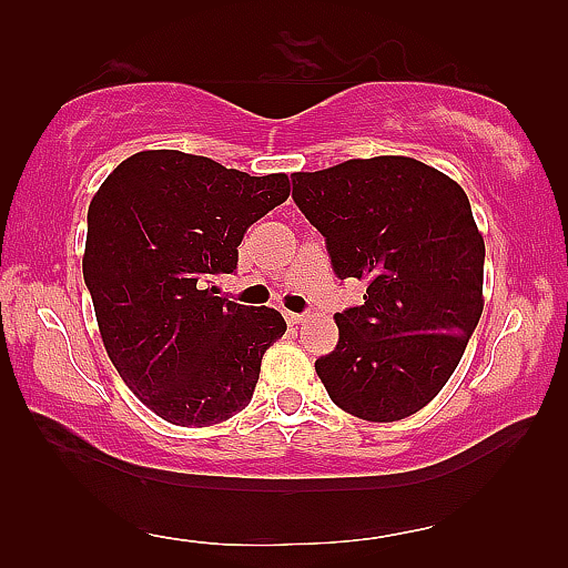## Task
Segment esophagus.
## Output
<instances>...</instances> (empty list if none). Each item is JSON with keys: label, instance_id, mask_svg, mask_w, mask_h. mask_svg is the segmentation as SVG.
<instances>
[{"label": "esophagus", "instance_id": "obj_1", "mask_svg": "<svg viewBox=\"0 0 568 568\" xmlns=\"http://www.w3.org/2000/svg\"><path fill=\"white\" fill-rule=\"evenodd\" d=\"M305 320H307V315H297V312H285V322L291 324V327H293V324H303Z\"/></svg>", "mask_w": 568, "mask_h": 568}]
</instances>
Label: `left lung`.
Returning <instances> with one entry per match:
<instances>
[{
  "mask_svg": "<svg viewBox=\"0 0 568 568\" xmlns=\"http://www.w3.org/2000/svg\"><path fill=\"white\" fill-rule=\"evenodd\" d=\"M293 200L334 273L366 281L336 312L339 344L315 371L344 413L397 422L452 378L484 312L486 244L462 185L407 155L293 175Z\"/></svg>",
  "mask_w": 568,
  "mask_h": 568,
  "instance_id": "left-lung-1",
  "label": "left lung"
}]
</instances>
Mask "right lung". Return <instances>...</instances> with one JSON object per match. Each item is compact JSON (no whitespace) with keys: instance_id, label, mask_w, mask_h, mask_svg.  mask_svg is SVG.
<instances>
[{"instance_id":"obj_1","label":"right lung","mask_w":568,"mask_h":568,"mask_svg":"<svg viewBox=\"0 0 568 568\" xmlns=\"http://www.w3.org/2000/svg\"><path fill=\"white\" fill-rule=\"evenodd\" d=\"M287 197L285 173L165 149L129 155L94 192L82 275L106 356L171 425H220L251 403L285 320L220 297L210 281L234 273L246 229Z\"/></svg>"}]
</instances>
